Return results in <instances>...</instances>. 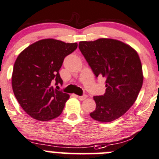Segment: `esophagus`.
Listing matches in <instances>:
<instances>
[{
	"mask_svg": "<svg viewBox=\"0 0 159 159\" xmlns=\"http://www.w3.org/2000/svg\"><path fill=\"white\" fill-rule=\"evenodd\" d=\"M77 97H78L80 100H84V99H85L88 96H87V95H81V96H77Z\"/></svg>",
	"mask_w": 159,
	"mask_h": 159,
	"instance_id": "esophagus-1",
	"label": "esophagus"
}]
</instances>
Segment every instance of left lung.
Instances as JSON below:
<instances>
[{"label":"left lung","mask_w":159,"mask_h":159,"mask_svg":"<svg viewBox=\"0 0 159 159\" xmlns=\"http://www.w3.org/2000/svg\"><path fill=\"white\" fill-rule=\"evenodd\" d=\"M79 50L95 77L106 78V92L95 95L90 116L102 123L122 116L134 103L143 84L142 66L132 47L112 39L79 43Z\"/></svg>","instance_id":"1"}]
</instances>
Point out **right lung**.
<instances>
[{"label": "right lung", "mask_w": 159, "mask_h": 159, "mask_svg": "<svg viewBox=\"0 0 159 159\" xmlns=\"http://www.w3.org/2000/svg\"><path fill=\"white\" fill-rule=\"evenodd\" d=\"M77 47L76 43L46 39L18 55L12 73V89L20 106L31 117L47 121L61 115L69 95L56 89L63 84L59 70L64 58Z\"/></svg>", "instance_id": "right-lung-1"}]
</instances>
